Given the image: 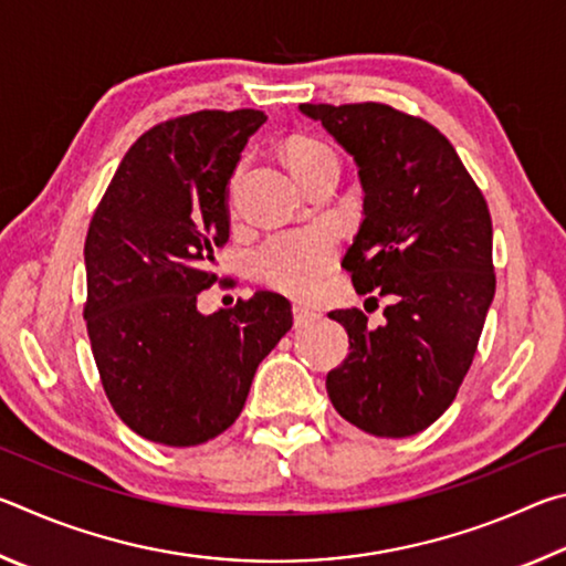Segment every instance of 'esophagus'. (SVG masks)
I'll use <instances>...</instances> for the list:
<instances>
[{
    "label": "esophagus",
    "instance_id": "obj_1",
    "mask_svg": "<svg viewBox=\"0 0 566 566\" xmlns=\"http://www.w3.org/2000/svg\"><path fill=\"white\" fill-rule=\"evenodd\" d=\"M294 327H310V324H314L317 322L319 317L314 312H310V310H304V306H294Z\"/></svg>",
    "mask_w": 566,
    "mask_h": 566
}]
</instances>
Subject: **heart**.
I'll list each match as a JSON object with an SVG mask.
<instances>
[{"label":"heart","mask_w":566,"mask_h":566,"mask_svg":"<svg viewBox=\"0 0 566 566\" xmlns=\"http://www.w3.org/2000/svg\"><path fill=\"white\" fill-rule=\"evenodd\" d=\"M286 161H290L296 179H310L319 167L329 161H339L334 149L317 139H296L286 147ZM334 260V242L324 229H304V232L274 234L252 252V274L262 284L276 292L292 296H310L329 270Z\"/></svg>","instance_id":"b5f03b06"}]
</instances>
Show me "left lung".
I'll return each mask as SVG.
<instances>
[{
    "label": "left lung",
    "mask_w": 566,
    "mask_h": 566,
    "mask_svg": "<svg viewBox=\"0 0 566 566\" xmlns=\"http://www.w3.org/2000/svg\"><path fill=\"white\" fill-rule=\"evenodd\" d=\"M357 165L361 224L342 266L387 296L385 324L329 312L349 357L327 375L334 409L375 437H411L457 397L494 300L492 217L442 132L377 102L300 104ZM375 300V296H369Z\"/></svg>",
    "instance_id": "8db88e82"
}]
</instances>
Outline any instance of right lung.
Masks as SVG:
<instances>
[{
	"label": "right lung",
	"mask_w": 566,
	"mask_h": 566,
	"mask_svg": "<svg viewBox=\"0 0 566 566\" xmlns=\"http://www.w3.org/2000/svg\"><path fill=\"white\" fill-rule=\"evenodd\" d=\"M264 122L256 109H205L159 124L124 155L92 217L94 361L114 411L149 442L197 447L232 427L260 361L292 329V304L274 292L197 310L229 239V179Z\"/></svg>",
	"instance_id": "right-lung-1"
}]
</instances>
